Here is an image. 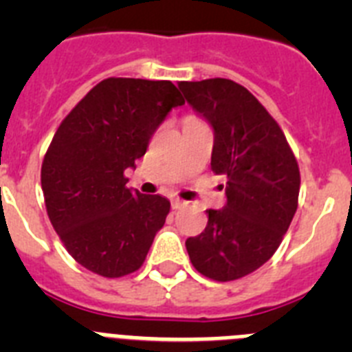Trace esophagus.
Wrapping results in <instances>:
<instances>
[{"mask_svg": "<svg viewBox=\"0 0 352 352\" xmlns=\"http://www.w3.org/2000/svg\"><path fill=\"white\" fill-rule=\"evenodd\" d=\"M185 204H186L185 201H183V199H179V197L170 199V206H173V210H179V208H183Z\"/></svg>", "mask_w": 352, "mask_h": 352, "instance_id": "obj_1", "label": "esophagus"}]
</instances>
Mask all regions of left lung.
Returning a JSON list of instances; mask_svg holds the SVG:
<instances>
[{"label":"left lung","instance_id":"1","mask_svg":"<svg viewBox=\"0 0 352 352\" xmlns=\"http://www.w3.org/2000/svg\"><path fill=\"white\" fill-rule=\"evenodd\" d=\"M178 88L213 126L211 169L227 176L226 206L206 211V229L186 239V252L201 275L238 280L280 247L298 208L300 167L278 123L241 84L217 77Z\"/></svg>","mask_w":352,"mask_h":352}]
</instances>
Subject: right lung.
<instances>
[{
	"label": "right lung",
	"instance_id": "right-lung-1",
	"mask_svg": "<svg viewBox=\"0 0 352 352\" xmlns=\"http://www.w3.org/2000/svg\"><path fill=\"white\" fill-rule=\"evenodd\" d=\"M183 104L170 80L109 77L56 130L42 162L45 208L68 254L89 272L118 278L144 263L170 203L126 188L125 169Z\"/></svg>",
	"mask_w": 352,
	"mask_h": 352
}]
</instances>
